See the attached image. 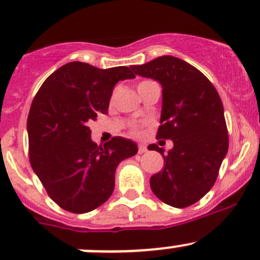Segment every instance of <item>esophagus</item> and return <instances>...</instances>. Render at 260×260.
I'll use <instances>...</instances> for the list:
<instances>
[{"label": "esophagus", "instance_id": "obj_1", "mask_svg": "<svg viewBox=\"0 0 260 260\" xmlns=\"http://www.w3.org/2000/svg\"><path fill=\"white\" fill-rule=\"evenodd\" d=\"M145 152H147L146 146H143V145H140V146H138V153L142 154V153H145Z\"/></svg>", "mask_w": 260, "mask_h": 260}]
</instances>
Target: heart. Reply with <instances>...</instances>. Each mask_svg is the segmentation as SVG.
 Here are the masks:
<instances>
[{"instance_id":"1","label":"heart","mask_w":260,"mask_h":260,"mask_svg":"<svg viewBox=\"0 0 260 260\" xmlns=\"http://www.w3.org/2000/svg\"><path fill=\"white\" fill-rule=\"evenodd\" d=\"M146 83H151V81H142V83H141L140 85H142V84H146ZM140 85H138V86H140ZM132 132L133 133L137 132V127H136V125H133V127H132Z\"/></svg>"}]
</instances>
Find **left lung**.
<instances>
[{
	"label": "left lung",
	"mask_w": 260,
	"mask_h": 260,
	"mask_svg": "<svg viewBox=\"0 0 260 260\" xmlns=\"http://www.w3.org/2000/svg\"><path fill=\"white\" fill-rule=\"evenodd\" d=\"M143 78L162 86L158 140L174 147L149 145L164 156V169L149 180L154 195L174 208H187L210 191L229 148L224 107L211 81L195 67L165 55L143 65H132Z\"/></svg>",
	"instance_id": "left-lung-1"
}]
</instances>
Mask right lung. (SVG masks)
<instances>
[{
  "mask_svg": "<svg viewBox=\"0 0 260 260\" xmlns=\"http://www.w3.org/2000/svg\"><path fill=\"white\" fill-rule=\"evenodd\" d=\"M131 68L109 69L73 61L44 81L27 117L28 157L49 196L64 210L84 214L111 198L119 162L138 152L133 141H91L89 122L107 114L119 80L133 79Z\"/></svg>",
  "mask_w": 260,
  "mask_h": 260,
  "instance_id": "right-lung-1",
  "label": "right lung"
}]
</instances>
